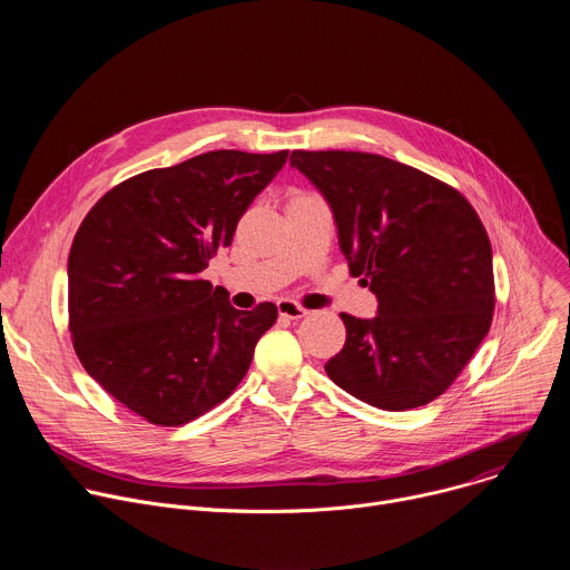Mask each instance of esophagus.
I'll return each mask as SVG.
<instances>
[{"instance_id":"34e87169","label":"esophagus","mask_w":570,"mask_h":570,"mask_svg":"<svg viewBox=\"0 0 570 570\" xmlns=\"http://www.w3.org/2000/svg\"><path fill=\"white\" fill-rule=\"evenodd\" d=\"M277 311H279L282 317H288V320H299V317L308 315V311L304 306L295 304L293 299H279L277 302Z\"/></svg>"}]
</instances>
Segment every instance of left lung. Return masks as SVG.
Here are the masks:
<instances>
[{
  "mask_svg": "<svg viewBox=\"0 0 570 570\" xmlns=\"http://www.w3.org/2000/svg\"><path fill=\"white\" fill-rule=\"evenodd\" d=\"M291 167L330 203L350 273L379 299L341 313L347 341L330 379L381 411L438 399L490 332L492 243L453 187L383 155L293 150Z\"/></svg>",
  "mask_w": 570,
  "mask_h": 570,
  "instance_id": "obj_1",
  "label": "left lung"
}]
</instances>
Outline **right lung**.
Instances as JSON below:
<instances>
[{"label": "right lung", "mask_w": 570, "mask_h": 570, "mask_svg": "<svg viewBox=\"0 0 570 570\" xmlns=\"http://www.w3.org/2000/svg\"><path fill=\"white\" fill-rule=\"evenodd\" d=\"M288 150H209L110 189L67 262L69 332L86 372L128 411L180 426L246 376L277 306L238 311L203 279Z\"/></svg>", "instance_id": "1"}]
</instances>
